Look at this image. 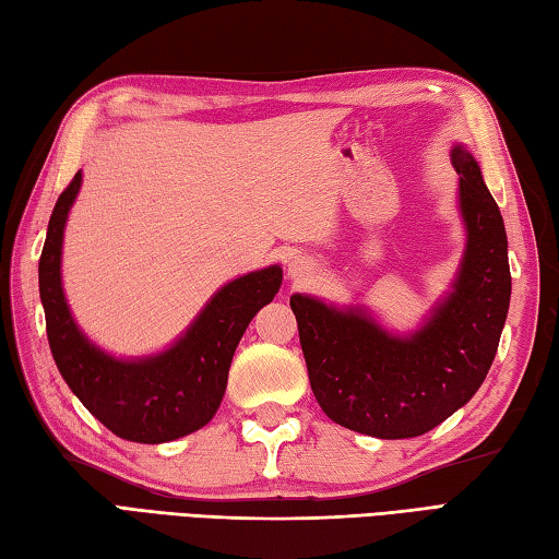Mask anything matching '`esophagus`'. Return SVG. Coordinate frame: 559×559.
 Masks as SVG:
<instances>
[{
    "label": "esophagus",
    "mask_w": 559,
    "mask_h": 559,
    "mask_svg": "<svg viewBox=\"0 0 559 559\" xmlns=\"http://www.w3.org/2000/svg\"><path fill=\"white\" fill-rule=\"evenodd\" d=\"M287 272H289V277L294 282H306L309 277H313V263H311L309 258H304V255H294L289 260Z\"/></svg>",
    "instance_id": "34e87169"
}]
</instances>
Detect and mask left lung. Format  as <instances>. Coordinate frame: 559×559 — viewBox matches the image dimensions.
<instances>
[{
  "mask_svg": "<svg viewBox=\"0 0 559 559\" xmlns=\"http://www.w3.org/2000/svg\"><path fill=\"white\" fill-rule=\"evenodd\" d=\"M451 164L465 248L423 325L401 335L364 304L335 306L311 294L289 299L318 405L359 435H425L471 401L495 361L511 299L504 219L468 146L455 142Z\"/></svg>",
  "mask_w": 559,
  "mask_h": 559,
  "instance_id": "1",
  "label": "left lung"
}]
</instances>
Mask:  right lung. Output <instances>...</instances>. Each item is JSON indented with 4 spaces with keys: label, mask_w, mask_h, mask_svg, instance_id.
I'll return each instance as SVG.
<instances>
[{
    "label": "right lung",
    "mask_w": 559,
    "mask_h": 559,
    "mask_svg": "<svg viewBox=\"0 0 559 559\" xmlns=\"http://www.w3.org/2000/svg\"><path fill=\"white\" fill-rule=\"evenodd\" d=\"M82 170L57 200L38 263L40 301L52 359L82 405L112 435L136 443H166L202 429L222 405L238 340L275 299L282 267L270 265L226 282L186 333L144 357H116L76 325L62 287V243Z\"/></svg>",
    "instance_id": "1"
}]
</instances>
